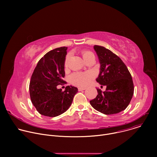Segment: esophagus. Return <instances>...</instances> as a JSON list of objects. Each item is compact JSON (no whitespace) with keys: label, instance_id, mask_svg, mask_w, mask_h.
Returning <instances> with one entry per match:
<instances>
[{"label":"esophagus","instance_id":"obj_1","mask_svg":"<svg viewBox=\"0 0 157 157\" xmlns=\"http://www.w3.org/2000/svg\"><path fill=\"white\" fill-rule=\"evenodd\" d=\"M85 89H86V88H84V87H78V91H84V90H85Z\"/></svg>","mask_w":157,"mask_h":157}]
</instances>
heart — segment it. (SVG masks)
I'll return each mask as SVG.
<instances>
[{
	"label": "heart",
	"mask_w": 157,
	"mask_h": 157,
	"mask_svg": "<svg viewBox=\"0 0 157 157\" xmlns=\"http://www.w3.org/2000/svg\"><path fill=\"white\" fill-rule=\"evenodd\" d=\"M94 54L89 51H86L82 53V57L85 61L86 62L89 58L92 56H94ZM70 59V56L68 55L64 61V66L67 67L68 64V61ZM94 74L91 71H87L85 73H79L75 72L71 75L70 76V81L71 84L79 86V87H84L89 84L91 81L94 78Z\"/></svg>",
	"instance_id": "heart-1"
}]
</instances>
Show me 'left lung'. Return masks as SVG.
<instances>
[{
    "instance_id": "8db88e82",
    "label": "left lung",
    "mask_w": 157,
    "mask_h": 157,
    "mask_svg": "<svg viewBox=\"0 0 157 157\" xmlns=\"http://www.w3.org/2000/svg\"><path fill=\"white\" fill-rule=\"evenodd\" d=\"M94 49L101 64L96 81L106 86V89L102 92L97 88L98 94L90 101V104L96 110L106 115L119 113L127 108L133 94L132 76L125 63L116 54L99 45H94Z\"/></svg>"
}]
</instances>
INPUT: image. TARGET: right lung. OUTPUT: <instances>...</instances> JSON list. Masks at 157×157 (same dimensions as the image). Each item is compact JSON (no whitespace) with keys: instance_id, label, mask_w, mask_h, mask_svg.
<instances>
[{"instance_id":"1","label":"right lung","mask_w":157,"mask_h":157,"mask_svg":"<svg viewBox=\"0 0 157 157\" xmlns=\"http://www.w3.org/2000/svg\"><path fill=\"white\" fill-rule=\"evenodd\" d=\"M68 47L55 48L41 58L32 75L29 91L32 104L38 113L54 117L64 113L71 105L78 88L67 86L64 91L57 86L66 84L64 61Z\"/></svg>"}]
</instances>
